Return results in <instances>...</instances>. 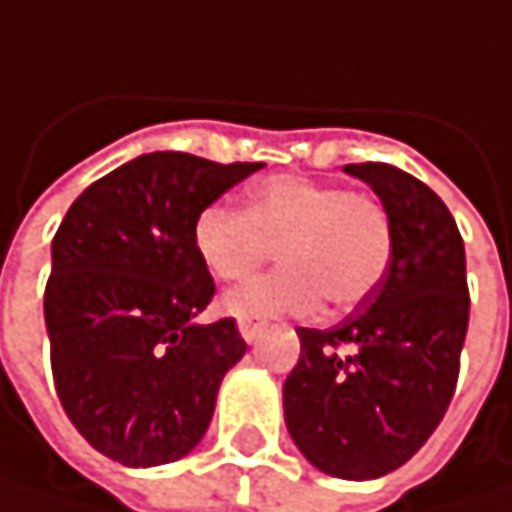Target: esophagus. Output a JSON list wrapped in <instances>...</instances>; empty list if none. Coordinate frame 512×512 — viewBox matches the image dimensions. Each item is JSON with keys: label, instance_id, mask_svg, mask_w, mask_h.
Returning <instances> with one entry per match:
<instances>
[{"label": "esophagus", "instance_id": "esophagus-1", "mask_svg": "<svg viewBox=\"0 0 512 512\" xmlns=\"http://www.w3.org/2000/svg\"><path fill=\"white\" fill-rule=\"evenodd\" d=\"M237 328H240V334H243V340H246V343H255L257 337L263 334V328H266V325H263V322H257V319H252V316H240V319H237Z\"/></svg>", "mask_w": 512, "mask_h": 512}]
</instances>
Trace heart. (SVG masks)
<instances>
[{
	"label": "heart",
	"instance_id": "heart-1",
	"mask_svg": "<svg viewBox=\"0 0 512 512\" xmlns=\"http://www.w3.org/2000/svg\"><path fill=\"white\" fill-rule=\"evenodd\" d=\"M193 246L222 281L243 278L272 255L284 266L225 293L234 316H310L325 299L349 310L366 302L393 260V222L369 193H346L304 175L263 181L252 205L210 202L193 222Z\"/></svg>",
	"mask_w": 512,
	"mask_h": 512
}]
</instances>
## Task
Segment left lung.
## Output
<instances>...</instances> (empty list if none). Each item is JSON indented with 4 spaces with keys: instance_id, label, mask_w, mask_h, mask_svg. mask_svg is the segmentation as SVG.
Masks as SVG:
<instances>
[{
    "instance_id": "left-lung-1",
    "label": "left lung",
    "mask_w": 512,
    "mask_h": 512,
    "mask_svg": "<svg viewBox=\"0 0 512 512\" xmlns=\"http://www.w3.org/2000/svg\"><path fill=\"white\" fill-rule=\"evenodd\" d=\"M343 172L369 184L390 213L393 260L340 325L299 328L284 422L310 466L372 481L404 466L448 410L469 328L466 252L454 216L419 178L390 163Z\"/></svg>"
}]
</instances>
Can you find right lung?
I'll return each mask as SVG.
<instances>
[{
	"label": "right lung",
	"mask_w": 512,
	"mask_h": 512,
	"mask_svg": "<svg viewBox=\"0 0 512 512\" xmlns=\"http://www.w3.org/2000/svg\"><path fill=\"white\" fill-rule=\"evenodd\" d=\"M260 166L140 155L90 184L52 240L43 316L55 390L78 434L122 466L190 454L246 354L234 319L196 322L216 287L193 222Z\"/></svg>",
	"instance_id": "1"
}]
</instances>
